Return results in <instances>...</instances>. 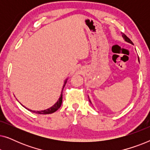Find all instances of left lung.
<instances>
[{
	"label": "left lung",
	"instance_id": "left-lung-1",
	"mask_svg": "<svg viewBox=\"0 0 150 150\" xmlns=\"http://www.w3.org/2000/svg\"><path fill=\"white\" fill-rule=\"evenodd\" d=\"M122 37H123V38H124V40L126 41V42H128V43H130V44H133V43H132V41H131L130 39H129L128 37H127L126 35L125 34H124V33H122ZM138 61H139V57H138ZM88 97H89V96H88ZM89 102L91 104V100H90V99H89Z\"/></svg>",
	"mask_w": 150,
	"mask_h": 150
}]
</instances>
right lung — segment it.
<instances>
[{
  "label": "right lung",
  "instance_id": "1",
  "mask_svg": "<svg viewBox=\"0 0 150 150\" xmlns=\"http://www.w3.org/2000/svg\"><path fill=\"white\" fill-rule=\"evenodd\" d=\"M67 79L65 80V82H64V85H63V89H62V91H61V96L60 98H59V100H57V102L55 103L54 105H53L52 106H51L50 108H48V109H46V110H38V111H36V110H30L28 109V108H26L25 106L22 105V104H21V105H22L24 106V108H26V109L30 110V112H35V113H38V114H44V115H46V114H51V113H53V112H54L55 111H57V110L59 109V108L61 107V104H62V100H63V88H64L65 84H66L67 83Z\"/></svg>",
  "mask_w": 150,
  "mask_h": 150
}]
</instances>
